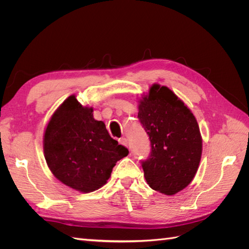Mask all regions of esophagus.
Instances as JSON below:
<instances>
[{"instance_id":"esophagus-1","label":"esophagus","mask_w":249,"mask_h":249,"mask_svg":"<svg viewBox=\"0 0 249 249\" xmlns=\"http://www.w3.org/2000/svg\"><path fill=\"white\" fill-rule=\"evenodd\" d=\"M118 142H119V144H122V145H124V146H127V140H126L124 137L119 138V139H118Z\"/></svg>"}]
</instances>
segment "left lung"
<instances>
[{
  "instance_id": "obj_1",
  "label": "left lung",
  "mask_w": 249,
  "mask_h": 249,
  "mask_svg": "<svg viewBox=\"0 0 249 249\" xmlns=\"http://www.w3.org/2000/svg\"><path fill=\"white\" fill-rule=\"evenodd\" d=\"M138 118L149 136L152 152L142 162L152 189L175 195L196 175L202 139L197 120L185 103L166 86L154 84L138 101Z\"/></svg>"
}]
</instances>
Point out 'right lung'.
<instances>
[{"mask_svg": "<svg viewBox=\"0 0 249 249\" xmlns=\"http://www.w3.org/2000/svg\"><path fill=\"white\" fill-rule=\"evenodd\" d=\"M43 154L57 179L89 193L107 183L116 162L129 150L111 138L104 122L93 118L92 107L82 106L72 94L49 120Z\"/></svg>", "mask_w": 249, "mask_h": 249, "instance_id": "add662e5", "label": "right lung"}]
</instances>
